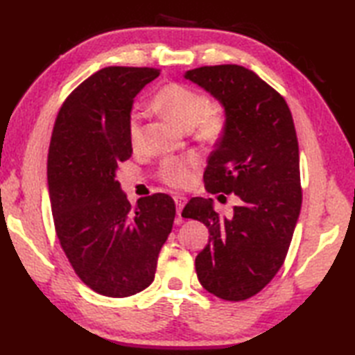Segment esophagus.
<instances>
[{
  "label": "esophagus",
  "instance_id": "34e87169",
  "mask_svg": "<svg viewBox=\"0 0 355 355\" xmlns=\"http://www.w3.org/2000/svg\"><path fill=\"white\" fill-rule=\"evenodd\" d=\"M173 201H175V206H177V215H178V218H180V215H182V210H183V207H184V205H186V197H183V195H175V197H173ZM180 221V220H178Z\"/></svg>",
  "mask_w": 355,
  "mask_h": 355
}]
</instances>
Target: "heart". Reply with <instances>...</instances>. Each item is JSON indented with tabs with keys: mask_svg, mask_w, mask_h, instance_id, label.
I'll list each match as a JSON object with an SVG mask.
<instances>
[{
	"mask_svg": "<svg viewBox=\"0 0 355 355\" xmlns=\"http://www.w3.org/2000/svg\"><path fill=\"white\" fill-rule=\"evenodd\" d=\"M153 102L164 117L184 130L193 128L195 135L205 141H216L227 126L225 112L220 107L210 105L207 94L184 84L173 82V84L164 85L155 93ZM128 135L132 146L140 145L141 114L135 110L131 111L128 117ZM198 168L200 158L195 154L180 158H166L158 169V177L171 187H186L193 182Z\"/></svg>",
	"mask_w": 355,
	"mask_h": 355,
	"instance_id": "1",
	"label": "heart"
}]
</instances>
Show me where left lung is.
Returning a JSON list of instances; mask_svg holds the SVG:
<instances>
[{
	"mask_svg": "<svg viewBox=\"0 0 355 355\" xmlns=\"http://www.w3.org/2000/svg\"><path fill=\"white\" fill-rule=\"evenodd\" d=\"M184 78L212 93L227 116L209 157L206 191L235 193L241 202L225 218L212 201L197 197L182 216L206 224L210 233L195 259L202 288L239 302L258 294L288 253L302 206L296 128L284 97L245 67H200Z\"/></svg>",
	"mask_w": 355,
	"mask_h": 355,
	"instance_id": "8db88e82",
	"label": "left lung"
}]
</instances>
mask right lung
<instances>
[{"mask_svg":"<svg viewBox=\"0 0 355 355\" xmlns=\"http://www.w3.org/2000/svg\"><path fill=\"white\" fill-rule=\"evenodd\" d=\"M160 70L107 67L64 101L53 126L47 178L53 223L74 273L93 291L128 297L154 281L175 202L153 193L130 205L116 182L132 154V99Z\"/></svg>","mask_w":355,"mask_h":355,"instance_id":"obj_1","label":"right lung"}]
</instances>
